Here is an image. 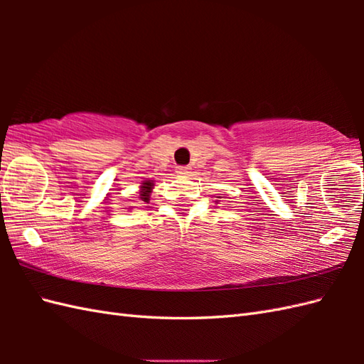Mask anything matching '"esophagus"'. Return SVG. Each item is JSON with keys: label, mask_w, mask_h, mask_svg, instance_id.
<instances>
[{"label": "esophagus", "mask_w": 364, "mask_h": 364, "mask_svg": "<svg viewBox=\"0 0 364 364\" xmlns=\"http://www.w3.org/2000/svg\"><path fill=\"white\" fill-rule=\"evenodd\" d=\"M191 170V167L189 166H178L176 167V173H181V175H184V173H188Z\"/></svg>", "instance_id": "1"}]
</instances>
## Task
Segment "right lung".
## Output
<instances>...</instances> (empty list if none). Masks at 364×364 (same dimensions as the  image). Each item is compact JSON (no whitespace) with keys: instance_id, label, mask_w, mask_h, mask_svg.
Returning a JSON list of instances; mask_svg holds the SVG:
<instances>
[{"instance_id":"1","label":"right lung","mask_w":364,"mask_h":364,"mask_svg":"<svg viewBox=\"0 0 364 364\" xmlns=\"http://www.w3.org/2000/svg\"><path fill=\"white\" fill-rule=\"evenodd\" d=\"M151 186H153V183H151V181H145V183H142L141 198L144 200V202H149V200H150V192H151Z\"/></svg>"}]
</instances>
